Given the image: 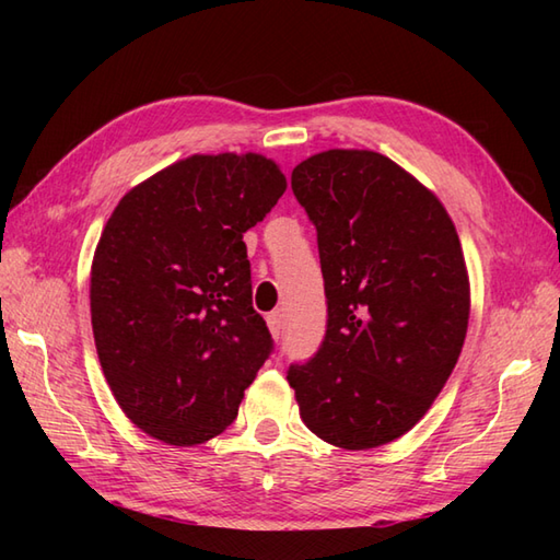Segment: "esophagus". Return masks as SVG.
I'll return each mask as SVG.
<instances>
[{"label":"esophagus","mask_w":560,"mask_h":560,"mask_svg":"<svg viewBox=\"0 0 560 560\" xmlns=\"http://www.w3.org/2000/svg\"><path fill=\"white\" fill-rule=\"evenodd\" d=\"M267 327L271 331V337L279 339V335H281V315L279 313H269L267 315Z\"/></svg>","instance_id":"obj_1"}]
</instances>
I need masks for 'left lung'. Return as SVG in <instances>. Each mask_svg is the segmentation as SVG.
Wrapping results in <instances>:
<instances>
[{
  "label": "left lung",
  "mask_w": 560,
  "mask_h": 560,
  "mask_svg": "<svg viewBox=\"0 0 560 560\" xmlns=\"http://www.w3.org/2000/svg\"><path fill=\"white\" fill-rule=\"evenodd\" d=\"M317 229L327 331L289 368L301 419L325 443L371 450L423 419L469 325V277L440 199L383 153L329 149L293 168Z\"/></svg>",
  "instance_id": "8db88e82"
}]
</instances>
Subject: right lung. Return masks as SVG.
Returning <instances> with one entry per match:
<instances>
[{"label":"right lung","mask_w":560,"mask_h":560,"mask_svg":"<svg viewBox=\"0 0 560 560\" xmlns=\"http://www.w3.org/2000/svg\"><path fill=\"white\" fill-rule=\"evenodd\" d=\"M283 192L287 177L259 153H195L129 189L105 223L93 339L117 404L151 438H217L269 359L243 233Z\"/></svg>","instance_id":"obj_1"}]
</instances>
